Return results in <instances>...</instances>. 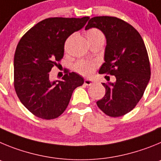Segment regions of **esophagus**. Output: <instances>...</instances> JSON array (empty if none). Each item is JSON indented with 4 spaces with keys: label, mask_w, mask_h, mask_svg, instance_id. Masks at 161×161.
<instances>
[{
    "label": "esophagus",
    "mask_w": 161,
    "mask_h": 161,
    "mask_svg": "<svg viewBox=\"0 0 161 161\" xmlns=\"http://www.w3.org/2000/svg\"><path fill=\"white\" fill-rule=\"evenodd\" d=\"M92 82H93V81L91 80V79H85V80H84V84L86 85V86H91V84H92Z\"/></svg>",
    "instance_id": "obj_1"
}]
</instances>
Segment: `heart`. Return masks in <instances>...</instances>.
Returning <instances> with one entry per match:
<instances>
[{"label": "heart", "mask_w": 161, "mask_h": 161, "mask_svg": "<svg viewBox=\"0 0 161 161\" xmlns=\"http://www.w3.org/2000/svg\"><path fill=\"white\" fill-rule=\"evenodd\" d=\"M86 37L88 42H95V41H103L104 35L102 32L96 28H91L86 31ZM94 63L86 61H80L77 64L75 65V70L82 74L83 75H89L92 73L94 70Z\"/></svg>", "instance_id": "b5f03b06"}]
</instances>
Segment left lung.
Masks as SVG:
<instances>
[{"label": "left lung", "mask_w": 161, "mask_h": 161, "mask_svg": "<svg viewBox=\"0 0 161 161\" xmlns=\"http://www.w3.org/2000/svg\"><path fill=\"white\" fill-rule=\"evenodd\" d=\"M97 28L107 39L99 74L114 75L115 82L102 83L106 93L97 101L107 115L119 117L136 106L150 80L151 69L144 40L132 25L115 17H92L85 30Z\"/></svg>", "instance_id": "obj_1"}]
</instances>
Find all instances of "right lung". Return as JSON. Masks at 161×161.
Returning <instances> with one entry per match:
<instances>
[{"label": "right lung", "instance_id": "add662e5", "mask_svg": "<svg viewBox=\"0 0 161 161\" xmlns=\"http://www.w3.org/2000/svg\"><path fill=\"white\" fill-rule=\"evenodd\" d=\"M82 18L50 17L36 24L21 38L14 54V88L21 103L45 119L60 116L67 108L74 90L83 78L66 71L62 80L50 81V72L64 55V44L86 25Z\"/></svg>", "mask_w": 161, "mask_h": 161}]
</instances>
